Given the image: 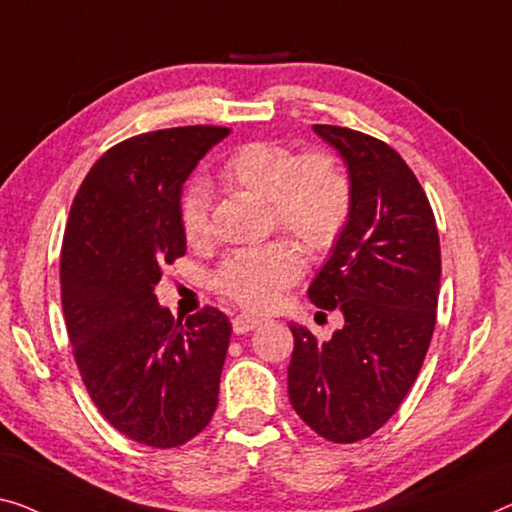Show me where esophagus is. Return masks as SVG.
I'll list each match as a JSON object with an SVG mask.
<instances>
[{"label": "esophagus", "mask_w": 512, "mask_h": 512, "mask_svg": "<svg viewBox=\"0 0 512 512\" xmlns=\"http://www.w3.org/2000/svg\"><path fill=\"white\" fill-rule=\"evenodd\" d=\"M259 324H262V319L255 317V315H248V312H243V315H236V317L232 319V329H234V333H248V331L257 329Z\"/></svg>", "instance_id": "1"}]
</instances>
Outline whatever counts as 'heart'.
<instances>
[{
    "mask_svg": "<svg viewBox=\"0 0 512 512\" xmlns=\"http://www.w3.org/2000/svg\"><path fill=\"white\" fill-rule=\"evenodd\" d=\"M220 181L264 197L269 225L301 241L308 253H326L340 241L352 218V181L326 151L296 156L280 142L253 140L232 149L220 165ZM183 239L190 248L211 243L209 188L195 181L179 202ZM301 250L287 239L236 250L213 273L218 294L255 310H269L303 276Z\"/></svg>",
    "mask_w": 512,
    "mask_h": 512,
    "instance_id": "b5f03b06",
    "label": "heart"
}]
</instances>
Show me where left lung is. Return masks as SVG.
Wrapping results in <instances>:
<instances>
[{
	"mask_svg": "<svg viewBox=\"0 0 512 512\" xmlns=\"http://www.w3.org/2000/svg\"><path fill=\"white\" fill-rule=\"evenodd\" d=\"M338 149L354 193L352 218L308 289L342 329L319 342L292 324L289 402L305 425L335 444H354L391 418L430 347L441 278L434 213L416 174L377 137L312 126Z\"/></svg>",
	"mask_w": 512,
	"mask_h": 512,
	"instance_id": "8db88e82",
	"label": "left lung"
}]
</instances>
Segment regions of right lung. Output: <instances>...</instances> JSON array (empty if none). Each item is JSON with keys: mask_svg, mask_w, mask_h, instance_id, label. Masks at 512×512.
<instances>
[{"mask_svg": "<svg viewBox=\"0 0 512 512\" xmlns=\"http://www.w3.org/2000/svg\"><path fill=\"white\" fill-rule=\"evenodd\" d=\"M223 126L165 128L96 160L61 246V305L80 377L114 430L174 448L209 425L232 324L218 308L186 322L160 308V266L186 253L179 202Z\"/></svg>", "mask_w": 512, "mask_h": 512, "instance_id": "right-lung-1", "label": "right lung"}]
</instances>
